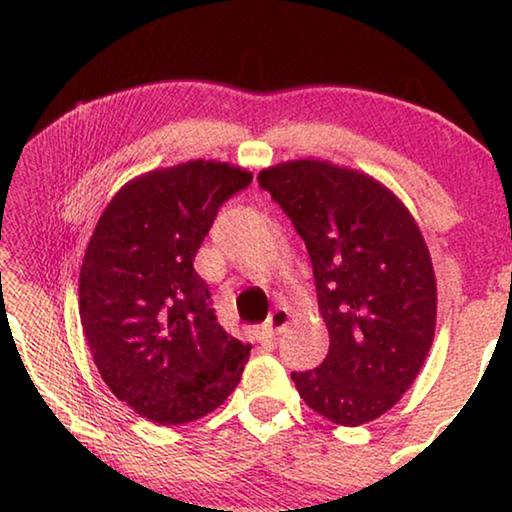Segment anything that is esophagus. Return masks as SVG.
<instances>
[{"instance_id":"34e87169","label":"esophagus","mask_w":512,"mask_h":512,"mask_svg":"<svg viewBox=\"0 0 512 512\" xmlns=\"http://www.w3.org/2000/svg\"><path fill=\"white\" fill-rule=\"evenodd\" d=\"M289 319H291V314L287 307H275L269 319H266V323H264V330L269 332V335H280V332L289 326Z\"/></svg>"}]
</instances>
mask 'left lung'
<instances>
[{
    "mask_svg": "<svg viewBox=\"0 0 512 512\" xmlns=\"http://www.w3.org/2000/svg\"><path fill=\"white\" fill-rule=\"evenodd\" d=\"M257 182L305 241L330 332L326 360L291 373L300 399L339 426L385 415L435 335V273L415 218L373 177L328 161H287Z\"/></svg>",
    "mask_w": 512,
    "mask_h": 512,
    "instance_id": "obj_1",
    "label": "left lung"
}]
</instances>
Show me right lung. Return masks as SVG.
Here are the masks:
<instances>
[{
	"label": "right lung",
	"mask_w": 512,
	"mask_h": 512,
	"mask_svg": "<svg viewBox=\"0 0 512 512\" xmlns=\"http://www.w3.org/2000/svg\"><path fill=\"white\" fill-rule=\"evenodd\" d=\"M253 182L221 161H189L125 184L104 209L79 273V316L104 383L161 426L216 410L250 344L216 321L193 259L225 200Z\"/></svg>",
	"instance_id": "add662e5"
}]
</instances>
